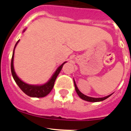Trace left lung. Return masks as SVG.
Segmentation results:
<instances>
[{"label":"left lung","instance_id":"8db88e82","mask_svg":"<svg viewBox=\"0 0 131 131\" xmlns=\"http://www.w3.org/2000/svg\"><path fill=\"white\" fill-rule=\"evenodd\" d=\"M74 84H75V88L76 92L77 93V94L79 95V96L81 98V99H83V100H86V101H88V102H96L103 101V100H106V98H107L108 97H110L112 94H110V95H108L106 97H104V98H92V97H89V96H86V95H84V94H83V93H81V92H80L78 88H77V85H76V83L75 81H74Z\"/></svg>","mask_w":131,"mask_h":131}]
</instances>
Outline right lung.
<instances>
[{"label": "right lung", "mask_w": 131, "mask_h": 131, "mask_svg": "<svg viewBox=\"0 0 131 131\" xmlns=\"http://www.w3.org/2000/svg\"><path fill=\"white\" fill-rule=\"evenodd\" d=\"M24 30V31H25ZM19 40H18V42H16V45L14 47V49L13 51V54H12V57L11 60V72L12 75L13 76V78L14 81H16V84H18L19 87L20 88L21 90L29 96L31 97H36V98H42V97H45L47 95H48V94L50 92L52 91V89H53L54 85V83L55 81L57 78V76L58 75V74L60 73L61 69H62V67H63V64L66 62H63L60 66L58 68L56 69V71L54 73L52 77L50 79V80L45 84H42V85H32V84H29L27 83H24L22 81L19 77L17 76L16 72L14 71V50L16 48V45L18 43Z\"/></svg>", "instance_id": "right-lung-1"}]
</instances>
